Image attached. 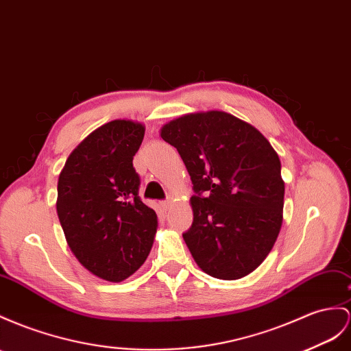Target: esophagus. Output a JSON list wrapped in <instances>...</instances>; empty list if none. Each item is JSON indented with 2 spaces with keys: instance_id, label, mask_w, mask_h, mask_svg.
Segmentation results:
<instances>
[{
  "instance_id": "34e87169",
  "label": "esophagus",
  "mask_w": 351,
  "mask_h": 351,
  "mask_svg": "<svg viewBox=\"0 0 351 351\" xmlns=\"http://www.w3.org/2000/svg\"><path fill=\"white\" fill-rule=\"evenodd\" d=\"M170 203H172V202H170L169 199H167V200H163V202H161V203H160L161 209H163V210H167V209H169V206H170Z\"/></svg>"
}]
</instances>
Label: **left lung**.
Segmentation results:
<instances>
[{"instance_id":"obj_1","label":"left lung","mask_w":351,"mask_h":351,"mask_svg":"<svg viewBox=\"0 0 351 351\" xmlns=\"http://www.w3.org/2000/svg\"><path fill=\"white\" fill-rule=\"evenodd\" d=\"M190 173L194 219L182 237L204 273L245 277L273 249L283 219L285 182L277 152L254 125L208 111L161 129Z\"/></svg>"}]
</instances>
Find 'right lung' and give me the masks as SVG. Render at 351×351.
<instances>
[{
	"instance_id": "right-lung-1",
	"label": "right lung",
	"mask_w": 351,
	"mask_h": 351,
	"mask_svg": "<svg viewBox=\"0 0 351 351\" xmlns=\"http://www.w3.org/2000/svg\"><path fill=\"white\" fill-rule=\"evenodd\" d=\"M145 128L114 120L71 152L58 182V217L69 249L90 273L121 282L148 258L157 215L139 197L133 167Z\"/></svg>"
}]
</instances>
